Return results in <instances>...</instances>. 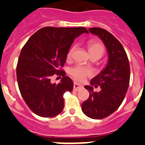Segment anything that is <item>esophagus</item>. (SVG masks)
<instances>
[{"label": "esophagus", "instance_id": "esophagus-1", "mask_svg": "<svg viewBox=\"0 0 145 145\" xmlns=\"http://www.w3.org/2000/svg\"><path fill=\"white\" fill-rule=\"evenodd\" d=\"M82 88H83V87L81 85H80V84H78L77 83H74L73 89L75 91H78V90H80V89H82Z\"/></svg>", "mask_w": 145, "mask_h": 145}]
</instances>
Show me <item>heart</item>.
<instances>
[{"mask_svg": "<svg viewBox=\"0 0 145 145\" xmlns=\"http://www.w3.org/2000/svg\"><path fill=\"white\" fill-rule=\"evenodd\" d=\"M88 51L90 56H97L99 58H101L102 55L105 52V47L100 42L98 41H90L87 45ZM75 46H72L70 50L68 51L67 58V60L71 59L75 51ZM70 74L72 77L73 78L75 81L78 82H81L85 79L87 76H90L93 74V71L90 68L84 67V66L77 65L72 67L70 70Z\"/></svg>", "mask_w": 145, "mask_h": 145, "instance_id": "b5f03b06", "label": "heart"}]
</instances>
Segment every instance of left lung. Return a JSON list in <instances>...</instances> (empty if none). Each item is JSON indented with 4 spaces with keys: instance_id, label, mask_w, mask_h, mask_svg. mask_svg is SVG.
<instances>
[{
    "instance_id": "obj_1",
    "label": "left lung",
    "mask_w": 145,
    "mask_h": 145,
    "mask_svg": "<svg viewBox=\"0 0 145 145\" xmlns=\"http://www.w3.org/2000/svg\"><path fill=\"white\" fill-rule=\"evenodd\" d=\"M89 32L99 36L108 54V61L101 72L86 85L89 96L82 103L81 110L89 118L101 119L111 115L124 100L130 83V64L124 47L108 31L99 27L89 29ZM99 86V92L93 91V87Z\"/></svg>"
}]
</instances>
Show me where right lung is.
I'll use <instances>...</instances> for the list:
<instances>
[{
	"label": "right lung",
	"mask_w": 145,
	"mask_h": 145,
	"mask_svg": "<svg viewBox=\"0 0 145 145\" xmlns=\"http://www.w3.org/2000/svg\"><path fill=\"white\" fill-rule=\"evenodd\" d=\"M89 33L84 27H44L29 38L19 56L16 74L23 99L31 110L40 117H54L64 107L63 95L71 92L73 82L61 70L75 38ZM62 76L60 83L51 79Z\"/></svg>",
	"instance_id": "1"
}]
</instances>
